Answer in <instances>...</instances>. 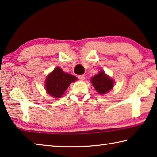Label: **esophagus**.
<instances>
[{"label":"esophagus","mask_w":157,"mask_h":157,"mask_svg":"<svg viewBox=\"0 0 157 157\" xmlns=\"http://www.w3.org/2000/svg\"><path fill=\"white\" fill-rule=\"evenodd\" d=\"M78 79H80V80L83 81L84 79H85V76H83V75H78Z\"/></svg>","instance_id":"esophagus-1"}]
</instances>
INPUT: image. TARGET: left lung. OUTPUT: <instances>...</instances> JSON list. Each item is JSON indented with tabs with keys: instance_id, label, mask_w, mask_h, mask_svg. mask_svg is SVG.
I'll list each match as a JSON object with an SVG mask.
<instances>
[{
	"instance_id": "obj_1",
	"label": "left lung",
	"mask_w": 157,
	"mask_h": 157,
	"mask_svg": "<svg viewBox=\"0 0 157 157\" xmlns=\"http://www.w3.org/2000/svg\"><path fill=\"white\" fill-rule=\"evenodd\" d=\"M92 83L96 90L100 94H105L112 89L114 81L108 76L104 71H99L91 79Z\"/></svg>"
}]
</instances>
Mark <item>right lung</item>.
<instances>
[{"label":"right lung","mask_w":157,"mask_h":157,"mask_svg":"<svg viewBox=\"0 0 157 157\" xmlns=\"http://www.w3.org/2000/svg\"><path fill=\"white\" fill-rule=\"evenodd\" d=\"M76 80V76L65 73L60 67H56L46 79V90L51 96L59 98L64 94L71 82Z\"/></svg>","instance_id":"1"}]
</instances>
